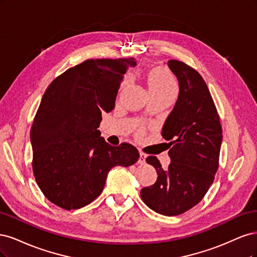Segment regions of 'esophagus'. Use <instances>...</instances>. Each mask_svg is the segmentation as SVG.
I'll return each instance as SVG.
<instances>
[{"instance_id": "1", "label": "esophagus", "mask_w": 257, "mask_h": 257, "mask_svg": "<svg viewBox=\"0 0 257 257\" xmlns=\"http://www.w3.org/2000/svg\"><path fill=\"white\" fill-rule=\"evenodd\" d=\"M140 156H139V160H138V163L139 164H144L145 163V159H146V156H145V154H143V153H141L140 152V154H139Z\"/></svg>"}]
</instances>
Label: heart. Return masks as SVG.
<instances>
[{"mask_svg": "<svg viewBox=\"0 0 257 257\" xmlns=\"http://www.w3.org/2000/svg\"><path fill=\"white\" fill-rule=\"evenodd\" d=\"M130 78L126 77L121 83V88L126 87ZM147 85L151 97H165L174 99L178 94V82L167 68L158 66L150 70L147 74Z\"/></svg>", "mask_w": 257, "mask_h": 257, "instance_id": "obj_1", "label": "heart"}]
</instances>
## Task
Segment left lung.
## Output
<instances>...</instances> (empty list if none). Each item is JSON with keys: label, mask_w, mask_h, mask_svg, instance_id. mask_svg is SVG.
Segmentation results:
<instances>
[{"label": "left lung", "mask_w": 257, "mask_h": 257, "mask_svg": "<svg viewBox=\"0 0 257 257\" xmlns=\"http://www.w3.org/2000/svg\"><path fill=\"white\" fill-rule=\"evenodd\" d=\"M179 82V95L161 135L171 141V163L163 170L156 156L146 162L156 169V183L141 190L142 201L164 216H178L200 203L219 168L222 127L204 79L184 62L168 63Z\"/></svg>", "instance_id": "8db88e82"}]
</instances>
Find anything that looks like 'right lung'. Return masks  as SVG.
<instances>
[{"label": "right lung", "mask_w": 257, "mask_h": 257, "mask_svg": "<svg viewBox=\"0 0 257 257\" xmlns=\"http://www.w3.org/2000/svg\"><path fill=\"white\" fill-rule=\"evenodd\" d=\"M136 64L135 57L86 60L46 89L31 129L32 168L54 205L82 208L101 194L112 168L139 160L134 145L112 146L98 130L102 112L114 109L122 74Z\"/></svg>", "instance_id": "right-lung-1"}]
</instances>
